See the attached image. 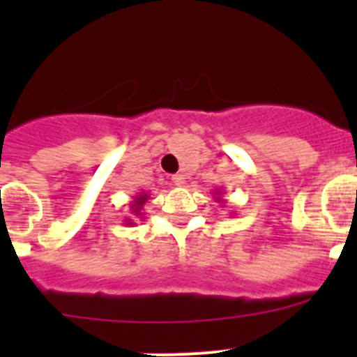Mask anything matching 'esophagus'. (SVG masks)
Instances as JSON below:
<instances>
[{
  "instance_id": "esophagus-1",
  "label": "esophagus",
  "mask_w": 357,
  "mask_h": 357,
  "mask_svg": "<svg viewBox=\"0 0 357 357\" xmlns=\"http://www.w3.org/2000/svg\"><path fill=\"white\" fill-rule=\"evenodd\" d=\"M172 183H174L176 186H183L186 183V178L185 174H174L172 176Z\"/></svg>"
}]
</instances>
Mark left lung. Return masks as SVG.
<instances>
[{
  "instance_id": "1",
  "label": "left lung",
  "mask_w": 357,
  "mask_h": 357,
  "mask_svg": "<svg viewBox=\"0 0 357 357\" xmlns=\"http://www.w3.org/2000/svg\"><path fill=\"white\" fill-rule=\"evenodd\" d=\"M214 199H215V202H221L222 205L226 204L225 199H222V192H221V190H215V192H214Z\"/></svg>"
}]
</instances>
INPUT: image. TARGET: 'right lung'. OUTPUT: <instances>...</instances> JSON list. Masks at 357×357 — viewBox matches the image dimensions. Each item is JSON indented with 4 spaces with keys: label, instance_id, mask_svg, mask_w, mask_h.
Returning a JSON list of instances; mask_svg holds the SVG:
<instances>
[{
    "label": "right lung",
    "instance_id": "1",
    "mask_svg": "<svg viewBox=\"0 0 357 357\" xmlns=\"http://www.w3.org/2000/svg\"><path fill=\"white\" fill-rule=\"evenodd\" d=\"M149 200H150V193L139 192L138 195L135 197V200L129 204V211H131V215H135V218H143L142 208H143V205H145ZM126 225H135V222H132L131 219L128 218V219H126Z\"/></svg>",
    "mask_w": 357,
    "mask_h": 357
}]
</instances>
